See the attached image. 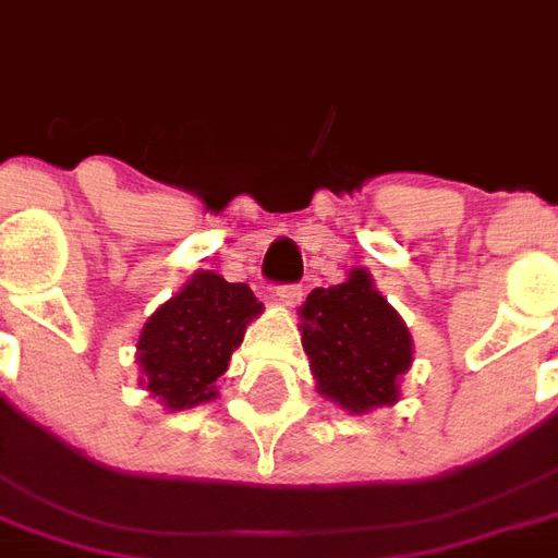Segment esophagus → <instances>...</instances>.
Returning <instances> with one entry per match:
<instances>
[{
    "instance_id": "34e87169",
    "label": "esophagus",
    "mask_w": 558,
    "mask_h": 558,
    "mask_svg": "<svg viewBox=\"0 0 558 558\" xmlns=\"http://www.w3.org/2000/svg\"><path fill=\"white\" fill-rule=\"evenodd\" d=\"M275 299L287 307H295L302 302V287L299 283H280V287H275Z\"/></svg>"
}]
</instances>
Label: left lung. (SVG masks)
I'll list each match as a JSON object with an SVG mask.
<instances>
[{"instance_id": "8db88e82", "label": "left lung", "mask_w": 558, "mask_h": 558, "mask_svg": "<svg viewBox=\"0 0 558 558\" xmlns=\"http://www.w3.org/2000/svg\"><path fill=\"white\" fill-rule=\"evenodd\" d=\"M302 343L319 395L350 412L395 403L400 374L412 362L410 331L362 268L307 295Z\"/></svg>"}]
</instances>
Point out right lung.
I'll list each match as a JSON object with an SVG mask.
<instances>
[{
    "label": "right lung",
    "instance_id": "right-lung-1",
    "mask_svg": "<svg viewBox=\"0 0 558 558\" xmlns=\"http://www.w3.org/2000/svg\"><path fill=\"white\" fill-rule=\"evenodd\" d=\"M263 311L247 283L196 271L179 295L148 316L140 335V367L167 410H191L215 398V383L242 347L244 328Z\"/></svg>",
    "mask_w": 558,
    "mask_h": 558
}]
</instances>
